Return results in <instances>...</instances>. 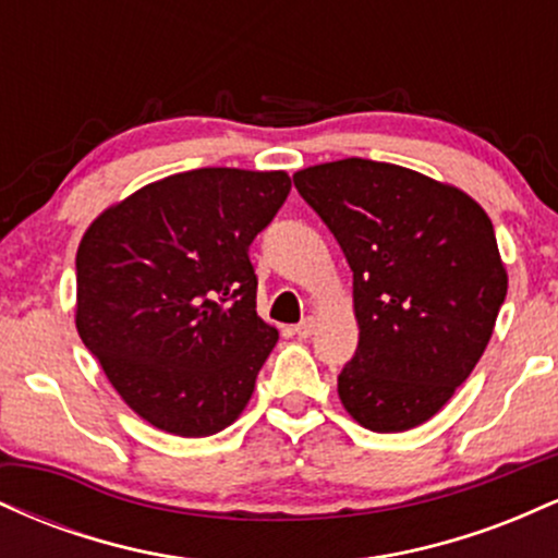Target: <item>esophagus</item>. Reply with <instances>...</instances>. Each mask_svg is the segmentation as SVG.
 Here are the masks:
<instances>
[{
  "label": "esophagus",
  "mask_w": 558,
  "mask_h": 558,
  "mask_svg": "<svg viewBox=\"0 0 558 558\" xmlns=\"http://www.w3.org/2000/svg\"><path fill=\"white\" fill-rule=\"evenodd\" d=\"M315 328H317V317H304L301 319V323L296 325V336L299 338H310L312 332H315Z\"/></svg>",
  "instance_id": "esophagus-1"
}]
</instances>
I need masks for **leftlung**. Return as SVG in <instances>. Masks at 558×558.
<instances>
[{
    "mask_svg": "<svg viewBox=\"0 0 558 558\" xmlns=\"http://www.w3.org/2000/svg\"><path fill=\"white\" fill-rule=\"evenodd\" d=\"M293 183L354 272L343 409L375 433L422 425L475 369L506 299L490 217L457 185L373 159L315 165Z\"/></svg>",
    "mask_w": 558,
    "mask_h": 558,
    "instance_id": "8db88e82",
    "label": "left lung"
}]
</instances>
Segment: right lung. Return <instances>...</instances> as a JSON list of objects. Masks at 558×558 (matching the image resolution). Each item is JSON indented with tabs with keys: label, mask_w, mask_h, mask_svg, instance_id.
I'll return each instance as SVG.
<instances>
[{
	"label": "right lung",
	"mask_w": 558,
	"mask_h": 558,
	"mask_svg": "<svg viewBox=\"0 0 558 558\" xmlns=\"http://www.w3.org/2000/svg\"><path fill=\"white\" fill-rule=\"evenodd\" d=\"M283 170L202 168L105 209L75 254V328L141 420L204 438L239 420L278 343L248 246L283 207Z\"/></svg>",
	"instance_id": "add662e5"
}]
</instances>
